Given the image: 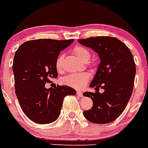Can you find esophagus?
<instances>
[{
	"label": "esophagus",
	"instance_id": "34e87169",
	"mask_svg": "<svg viewBox=\"0 0 148 148\" xmlns=\"http://www.w3.org/2000/svg\"><path fill=\"white\" fill-rule=\"evenodd\" d=\"M77 95L79 96V97H83L82 92L79 91V90H77Z\"/></svg>",
	"mask_w": 148,
	"mask_h": 148
}]
</instances>
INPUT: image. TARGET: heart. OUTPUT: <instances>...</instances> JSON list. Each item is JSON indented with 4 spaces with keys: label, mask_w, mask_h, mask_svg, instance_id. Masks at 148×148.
Segmentation results:
<instances>
[{
    "label": "heart",
    "mask_w": 148,
    "mask_h": 148,
    "mask_svg": "<svg viewBox=\"0 0 148 148\" xmlns=\"http://www.w3.org/2000/svg\"><path fill=\"white\" fill-rule=\"evenodd\" d=\"M72 52L76 57H77L80 61L84 63H87L91 58L90 52L84 47H74L72 50ZM64 58V54H61L57 58L56 61V67L58 71H61L62 69ZM89 79H90V74L88 73H73V74H69L64 77L62 79V82L63 84L69 86V87L81 89L86 85V84L88 82Z\"/></svg>",
    "instance_id": "heart-1"
}]
</instances>
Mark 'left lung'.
Segmentation results:
<instances>
[{"label":"left lung","mask_w":148,"mask_h":148,"mask_svg":"<svg viewBox=\"0 0 148 148\" xmlns=\"http://www.w3.org/2000/svg\"><path fill=\"white\" fill-rule=\"evenodd\" d=\"M78 42L97 53L100 60L90 84L95 87V92L83 93L93 102L92 108L83 112L84 116L95 124L111 122L122 114L132 93L136 74L132 53L124 42L112 37H92ZM100 87L104 90L103 93L98 92Z\"/></svg>","instance_id":"obj_1"}]
</instances>
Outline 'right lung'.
<instances>
[{"mask_svg": "<svg viewBox=\"0 0 148 148\" xmlns=\"http://www.w3.org/2000/svg\"><path fill=\"white\" fill-rule=\"evenodd\" d=\"M73 41L34 40L21 44L16 51L12 67L16 95L25 115L37 124L56 121L64 97L76 95V90L66 85L45 87L57 78V58Z\"/></svg>", "mask_w": 148, "mask_h": 148, "instance_id": "obj_1", "label": "right lung"}]
</instances>
